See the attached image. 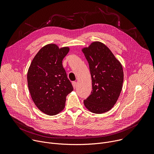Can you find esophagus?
Wrapping results in <instances>:
<instances>
[{
    "mask_svg": "<svg viewBox=\"0 0 154 154\" xmlns=\"http://www.w3.org/2000/svg\"><path fill=\"white\" fill-rule=\"evenodd\" d=\"M72 86H73V88L75 89L76 88V86H77V83L75 82H72Z\"/></svg>",
    "mask_w": 154,
    "mask_h": 154,
    "instance_id": "1",
    "label": "esophagus"
}]
</instances>
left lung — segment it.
Segmentation results:
<instances>
[{
    "mask_svg": "<svg viewBox=\"0 0 154 154\" xmlns=\"http://www.w3.org/2000/svg\"><path fill=\"white\" fill-rule=\"evenodd\" d=\"M82 51L89 64L93 87L84 105L92 113H105L114 106L120 96L124 81L122 64L100 41L93 42Z\"/></svg>",
    "mask_w": 154,
    "mask_h": 154,
    "instance_id": "left-lung-1",
    "label": "left lung"
}]
</instances>
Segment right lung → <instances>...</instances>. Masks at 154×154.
<instances>
[{
  "label": "right lung",
  "mask_w": 154,
  "mask_h": 154,
  "mask_svg": "<svg viewBox=\"0 0 154 154\" xmlns=\"http://www.w3.org/2000/svg\"><path fill=\"white\" fill-rule=\"evenodd\" d=\"M69 51V47L48 44L36 54L28 69L32 99L40 111L49 116L63 111L67 95L73 90L62 64Z\"/></svg>",
  "instance_id": "1"
}]
</instances>
